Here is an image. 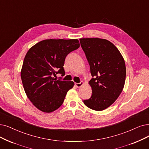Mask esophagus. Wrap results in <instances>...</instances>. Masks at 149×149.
I'll use <instances>...</instances> for the list:
<instances>
[{
  "label": "esophagus",
  "instance_id": "34e87169",
  "mask_svg": "<svg viewBox=\"0 0 149 149\" xmlns=\"http://www.w3.org/2000/svg\"><path fill=\"white\" fill-rule=\"evenodd\" d=\"M83 84H84V82H81L80 83H75V86L77 88H79V87H81Z\"/></svg>",
  "mask_w": 149,
  "mask_h": 149
}]
</instances>
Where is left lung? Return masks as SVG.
I'll use <instances>...</instances> for the list:
<instances>
[{
  "label": "left lung",
  "mask_w": 149,
  "mask_h": 149,
  "mask_svg": "<svg viewBox=\"0 0 149 149\" xmlns=\"http://www.w3.org/2000/svg\"><path fill=\"white\" fill-rule=\"evenodd\" d=\"M93 78L88 82L92 96L83 101L95 111L108 108L119 97L126 78L123 57L111 41L99 38H80Z\"/></svg>",
  "instance_id": "left-lung-1"
}]
</instances>
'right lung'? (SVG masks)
Segmentation results:
<instances>
[{"label": "right lung", "mask_w": 149, "mask_h": 149, "mask_svg": "<svg viewBox=\"0 0 149 149\" xmlns=\"http://www.w3.org/2000/svg\"><path fill=\"white\" fill-rule=\"evenodd\" d=\"M79 47L77 39H48L31 47L24 59L21 78L27 97L37 109L50 113L57 109L73 81L57 80L53 76H64L65 59Z\"/></svg>", "instance_id": "add662e5"}]
</instances>
